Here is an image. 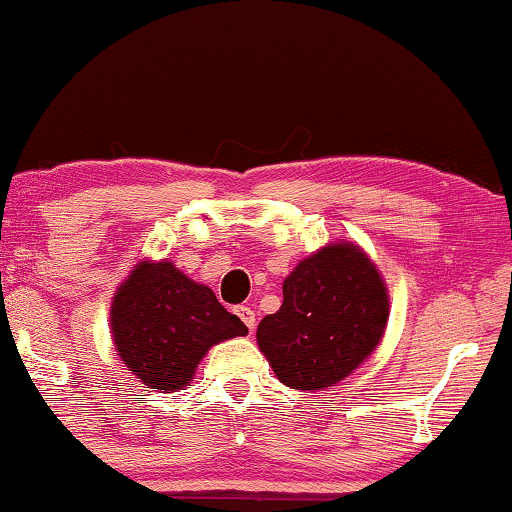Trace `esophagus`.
<instances>
[{"label":"esophagus","mask_w":512,"mask_h":512,"mask_svg":"<svg viewBox=\"0 0 512 512\" xmlns=\"http://www.w3.org/2000/svg\"><path fill=\"white\" fill-rule=\"evenodd\" d=\"M235 314H238L240 321L247 325L251 332H254V328H256V314H254V311H251V307H247V305L235 307Z\"/></svg>","instance_id":"34e87169"}]
</instances>
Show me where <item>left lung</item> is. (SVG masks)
<instances>
[{
	"label": "left lung",
	"instance_id": "obj_1",
	"mask_svg": "<svg viewBox=\"0 0 512 512\" xmlns=\"http://www.w3.org/2000/svg\"><path fill=\"white\" fill-rule=\"evenodd\" d=\"M388 321V291L376 265L355 244H330L284 279L277 314L256 339L277 379L295 390H323L353 372Z\"/></svg>",
	"mask_w": 512,
	"mask_h": 512
}]
</instances>
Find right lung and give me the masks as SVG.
Listing matches in <instances>:
<instances>
[{"mask_svg": "<svg viewBox=\"0 0 512 512\" xmlns=\"http://www.w3.org/2000/svg\"><path fill=\"white\" fill-rule=\"evenodd\" d=\"M117 355L154 390H182L210 346L247 335L210 288L173 263H140L110 307Z\"/></svg>", "mask_w": 512, "mask_h": 512, "instance_id": "right-lung-1", "label": "right lung"}]
</instances>
